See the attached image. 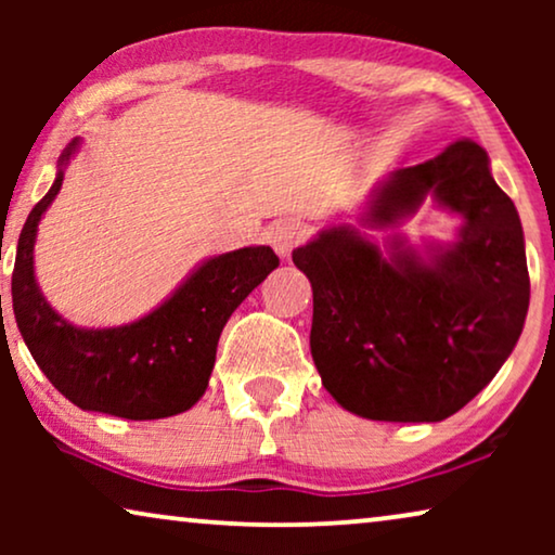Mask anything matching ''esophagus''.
<instances>
[{"label": "esophagus", "instance_id": "obj_1", "mask_svg": "<svg viewBox=\"0 0 555 555\" xmlns=\"http://www.w3.org/2000/svg\"><path fill=\"white\" fill-rule=\"evenodd\" d=\"M300 240H302V227L295 224V222L278 224L275 230H272V234H270V245H272V249H275L280 257H283V260H287V257H291L293 249L300 245Z\"/></svg>", "mask_w": 555, "mask_h": 555}]
</instances>
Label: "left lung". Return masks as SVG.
Returning a JSON list of instances; mask_svg holds the SVG:
<instances>
[{
	"label": "left lung",
	"instance_id": "left-lung-1",
	"mask_svg": "<svg viewBox=\"0 0 555 555\" xmlns=\"http://www.w3.org/2000/svg\"><path fill=\"white\" fill-rule=\"evenodd\" d=\"M460 219L452 242H384L331 224L293 249L313 287L310 353L325 391L374 422H442L488 386L518 344L530 302L526 240L488 151L457 141L397 169L356 219L397 230L424 202Z\"/></svg>",
	"mask_w": 555,
	"mask_h": 555
}]
</instances>
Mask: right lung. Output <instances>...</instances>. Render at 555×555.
Instances as JSON below:
<instances>
[{
	"mask_svg": "<svg viewBox=\"0 0 555 555\" xmlns=\"http://www.w3.org/2000/svg\"><path fill=\"white\" fill-rule=\"evenodd\" d=\"M80 143V135L67 143L50 192L22 227L12 272L14 321L42 374L82 412L133 422L181 414L207 391L224 323L280 260L268 245L211 255L131 323L111 328L70 323L37 285L35 242Z\"/></svg>",
	"mask_w": 555,
	"mask_h": 555,
	"instance_id": "obj_1",
	"label": "right lung"
}]
</instances>
